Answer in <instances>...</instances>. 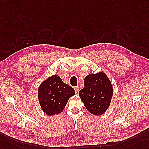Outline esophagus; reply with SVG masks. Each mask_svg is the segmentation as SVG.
<instances>
[{
  "label": "esophagus",
  "mask_w": 149,
  "mask_h": 149,
  "mask_svg": "<svg viewBox=\"0 0 149 149\" xmlns=\"http://www.w3.org/2000/svg\"><path fill=\"white\" fill-rule=\"evenodd\" d=\"M74 89L75 90L76 93H78V92H79V88H78V86H75Z\"/></svg>",
  "instance_id": "1"
}]
</instances>
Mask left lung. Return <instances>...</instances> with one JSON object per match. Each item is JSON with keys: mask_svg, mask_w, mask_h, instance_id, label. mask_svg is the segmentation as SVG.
I'll list each match as a JSON object with an SVG mask.
<instances>
[{"mask_svg": "<svg viewBox=\"0 0 149 149\" xmlns=\"http://www.w3.org/2000/svg\"><path fill=\"white\" fill-rule=\"evenodd\" d=\"M84 88L79 91V95L86 109L95 116L104 114L113 94L109 79L103 72L90 74L84 79Z\"/></svg>", "mask_w": 149, "mask_h": 149, "instance_id": "left-lung-1", "label": "left lung"}]
</instances>
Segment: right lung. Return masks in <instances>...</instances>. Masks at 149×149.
I'll return each mask as SVG.
<instances>
[{
  "label": "right lung",
  "instance_id": "add662e5",
  "mask_svg": "<svg viewBox=\"0 0 149 149\" xmlns=\"http://www.w3.org/2000/svg\"><path fill=\"white\" fill-rule=\"evenodd\" d=\"M75 94L71 86L63 83L57 75H53L43 81L38 89V97L42 109L49 116L59 114L68 100Z\"/></svg>",
  "mask_w": 149,
  "mask_h": 149
}]
</instances>
